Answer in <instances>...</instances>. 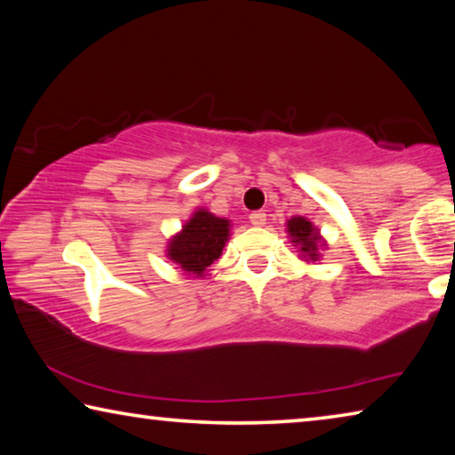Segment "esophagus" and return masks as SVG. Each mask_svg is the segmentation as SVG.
Instances as JSON below:
<instances>
[{"mask_svg": "<svg viewBox=\"0 0 455 455\" xmlns=\"http://www.w3.org/2000/svg\"><path fill=\"white\" fill-rule=\"evenodd\" d=\"M249 219H251V225H255V227H265L267 225V214L263 211L251 212Z\"/></svg>", "mask_w": 455, "mask_h": 455, "instance_id": "esophagus-1", "label": "esophagus"}]
</instances>
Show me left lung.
<instances>
[{"instance_id": "obj_1", "label": "left lung", "mask_w": 455, "mask_h": 455, "mask_svg": "<svg viewBox=\"0 0 455 455\" xmlns=\"http://www.w3.org/2000/svg\"><path fill=\"white\" fill-rule=\"evenodd\" d=\"M287 235L291 244L299 252V259L305 263H317L321 260V252L327 246L321 230L305 217H291L287 220Z\"/></svg>"}]
</instances>
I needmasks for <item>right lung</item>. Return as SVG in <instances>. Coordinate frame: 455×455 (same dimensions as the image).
Segmentation results:
<instances>
[{
  "instance_id": "obj_1",
  "label": "right lung",
  "mask_w": 455,
  "mask_h": 455,
  "mask_svg": "<svg viewBox=\"0 0 455 455\" xmlns=\"http://www.w3.org/2000/svg\"><path fill=\"white\" fill-rule=\"evenodd\" d=\"M228 236L230 220L198 206L179 233L168 238L166 257L188 276L203 279L222 255Z\"/></svg>"
}]
</instances>
